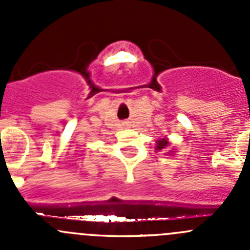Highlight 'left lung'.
<instances>
[{
  "label": "left lung",
  "instance_id": "left-lung-1",
  "mask_svg": "<svg viewBox=\"0 0 250 250\" xmlns=\"http://www.w3.org/2000/svg\"><path fill=\"white\" fill-rule=\"evenodd\" d=\"M167 145H168V141L166 140V139H162V140H158L157 141V150H163V148H166L167 147Z\"/></svg>",
  "mask_w": 250,
  "mask_h": 250
}]
</instances>
